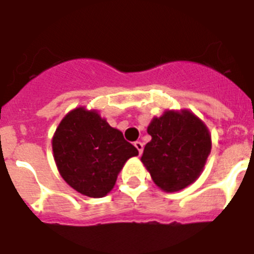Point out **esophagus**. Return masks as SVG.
Segmentation results:
<instances>
[{
  "mask_svg": "<svg viewBox=\"0 0 254 254\" xmlns=\"http://www.w3.org/2000/svg\"><path fill=\"white\" fill-rule=\"evenodd\" d=\"M134 145V147H136V149H137V151H138V154H142V151H143V143L141 142V141H136V142L133 143Z\"/></svg>",
  "mask_w": 254,
  "mask_h": 254,
  "instance_id": "34e87169",
  "label": "esophagus"
}]
</instances>
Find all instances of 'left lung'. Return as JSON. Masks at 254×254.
Instances as JSON below:
<instances>
[{
	"instance_id": "obj_1",
	"label": "left lung",
	"mask_w": 254,
	"mask_h": 254,
	"mask_svg": "<svg viewBox=\"0 0 254 254\" xmlns=\"http://www.w3.org/2000/svg\"><path fill=\"white\" fill-rule=\"evenodd\" d=\"M147 133L151 141L141 160L155 185L177 192L198 178L211 151V136L193 113L165 112L151 121Z\"/></svg>"
}]
</instances>
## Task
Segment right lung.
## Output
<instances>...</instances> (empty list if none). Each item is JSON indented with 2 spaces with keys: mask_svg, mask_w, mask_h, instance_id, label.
<instances>
[{
  "mask_svg": "<svg viewBox=\"0 0 254 254\" xmlns=\"http://www.w3.org/2000/svg\"><path fill=\"white\" fill-rule=\"evenodd\" d=\"M52 147L62 178L89 197H104L126 161L138 155L122 132L84 108L69 112L61 121Z\"/></svg>",
  "mask_w": 254,
  "mask_h": 254,
  "instance_id": "1",
  "label": "right lung"
}]
</instances>
